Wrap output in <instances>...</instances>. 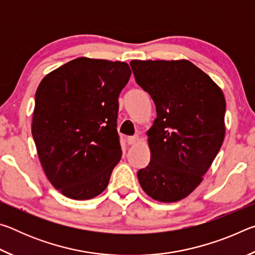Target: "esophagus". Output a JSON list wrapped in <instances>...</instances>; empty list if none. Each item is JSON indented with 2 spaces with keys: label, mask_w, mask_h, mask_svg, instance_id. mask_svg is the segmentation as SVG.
Wrapping results in <instances>:
<instances>
[{
  "label": "esophagus",
  "mask_w": 255,
  "mask_h": 255,
  "mask_svg": "<svg viewBox=\"0 0 255 255\" xmlns=\"http://www.w3.org/2000/svg\"><path fill=\"white\" fill-rule=\"evenodd\" d=\"M127 143L129 144V145H133V144H136L138 140H139V137L138 136H129V137H127Z\"/></svg>",
  "instance_id": "esophagus-1"
}]
</instances>
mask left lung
<instances>
[{"instance_id":"obj_1","label":"left lung","mask_w":255,"mask_h":255,"mask_svg":"<svg viewBox=\"0 0 255 255\" xmlns=\"http://www.w3.org/2000/svg\"><path fill=\"white\" fill-rule=\"evenodd\" d=\"M130 66L157 115L147 131L150 162L138 171V181L153 199L179 201L201 183L222 147L225 97L187 59L131 60Z\"/></svg>"}]
</instances>
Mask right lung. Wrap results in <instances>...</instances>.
<instances>
[{"mask_svg":"<svg viewBox=\"0 0 255 255\" xmlns=\"http://www.w3.org/2000/svg\"><path fill=\"white\" fill-rule=\"evenodd\" d=\"M125 62L80 57L47 74L36 92L32 137L49 182L71 199L100 195L122 158L118 97Z\"/></svg>","mask_w":255,"mask_h":255,"instance_id":"add662e5","label":"right lung"}]
</instances>
